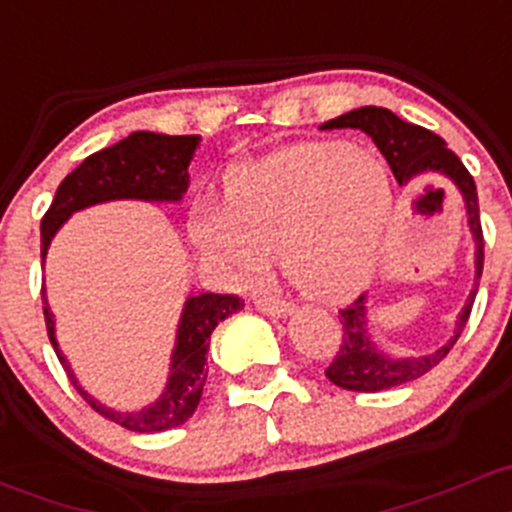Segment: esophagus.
Returning <instances> with one entry per match:
<instances>
[{"mask_svg": "<svg viewBox=\"0 0 512 512\" xmlns=\"http://www.w3.org/2000/svg\"><path fill=\"white\" fill-rule=\"evenodd\" d=\"M256 310H261L263 315H271V317H285L293 312V305L280 298H256Z\"/></svg>", "mask_w": 512, "mask_h": 512, "instance_id": "esophagus-1", "label": "esophagus"}]
</instances>
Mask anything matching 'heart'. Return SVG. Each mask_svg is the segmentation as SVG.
<instances>
[{
	"label": "heart",
	"instance_id": "b5f03b06",
	"mask_svg": "<svg viewBox=\"0 0 512 512\" xmlns=\"http://www.w3.org/2000/svg\"><path fill=\"white\" fill-rule=\"evenodd\" d=\"M381 163L356 146L302 144L224 180V207L190 217V236L236 280H254L278 254L295 290L339 302L371 280L390 219Z\"/></svg>",
	"mask_w": 512,
	"mask_h": 512
}]
</instances>
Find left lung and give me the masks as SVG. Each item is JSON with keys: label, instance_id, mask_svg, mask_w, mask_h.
<instances>
[{"label": "left lung", "instance_id": "left-lung-1", "mask_svg": "<svg viewBox=\"0 0 512 512\" xmlns=\"http://www.w3.org/2000/svg\"><path fill=\"white\" fill-rule=\"evenodd\" d=\"M320 129H361L373 139L378 151L388 161L393 170L395 180L405 185L415 175H432L439 173L449 178L459 188L461 197L466 205V217H469L471 236L476 241V276L474 290L469 293L464 310L456 317L454 334L447 339L439 349L425 356H388L373 344L371 332H368V310H366V295L351 302L349 307L339 310V322H342V344H339L337 356L329 364L324 376L334 383V386L346 390H359V393H378V390H388L403 383L415 381V378L425 376L430 368H434L449 349L456 344V339L464 332L466 322H469L471 307L478 290V280L483 273V232H481V214H478V195L476 183L471 178L469 170L459 161L454 151H449L442 136L432 134L425 126H417L403 122L395 117L390 109L383 107H359L351 112L342 114L337 119H329Z\"/></svg>", "mask_w": 512, "mask_h": 512}]
</instances>
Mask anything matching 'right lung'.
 Instances as JSON below:
<instances>
[{
	"label": "right lung",
	"instance_id": "1",
	"mask_svg": "<svg viewBox=\"0 0 512 512\" xmlns=\"http://www.w3.org/2000/svg\"><path fill=\"white\" fill-rule=\"evenodd\" d=\"M200 146V136H168L153 131H134L119 144L92 153L58 185L56 197L41 219V258L46 261L53 236L73 212L100 205L109 200H146V202H180L188 192V166ZM43 317H46L48 339L56 349L60 364L70 383L92 410L107 420L117 422L131 432H163L183 425L192 417L202 398L207 381V349L210 334L219 322L244 307L239 295L202 293L185 300L183 315L175 334V349L170 356V376L166 390L156 403L136 412H119L92 398L75 378L68 359L60 351L56 339V320L43 290Z\"/></svg>",
	"mask_w": 512,
	"mask_h": 512
}]
</instances>
